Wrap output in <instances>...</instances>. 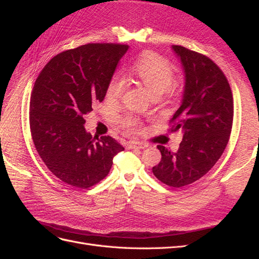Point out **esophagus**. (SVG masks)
<instances>
[{
	"mask_svg": "<svg viewBox=\"0 0 259 259\" xmlns=\"http://www.w3.org/2000/svg\"><path fill=\"white\" fill-rule=\"evenodd\" d=\"M130 149H145L147 147L146 144L144 143H139V142H135V140H133V142H128L127 144Z\"/></svg>",
	"mask_w": 259,
	"mask_h": 259,
	"instance_id": "obj_1",
	"label": "esophagus"
}]
</instances>
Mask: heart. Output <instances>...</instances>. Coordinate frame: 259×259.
Here are the masks:
<instances>
[{"mask_svg":"<svg viewBox=\"0 0 259 259\" xmlns=\"http://www.w3.org/2000/svg\"><path fill=\"white\" fill-rule=\"evenodd\" d=\"M132 72L140 80L152 96L159 95L167 91L174 79L173 70L166 61L152 53H146L132 68ZM125 89V81L122 76L114 75L107 88V96L110 99H117L122 96ZM124 126L134 131L138 126V120L127 117L123 121Z\"/></svg>","mask_w":259,"mask_h":259,"instance_id":"b5f03b06","label":"heart"}]
</instances>
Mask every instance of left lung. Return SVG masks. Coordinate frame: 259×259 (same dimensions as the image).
<instances>
[{
  "label": "left lung",
  "instance_id": "obj_1",
  "mask_svg": "<svg viewBox=\"0 0 259 259\" xmlns=\"http://www.w3.org/2000/svg\"><path fill=\"white\" fill-rule=\"evenodd\" d=\"M183 67V98L170 122V132H182L176 153L159 145L162 159L153 175L167 186L194 183L215 165L228 144L233 121V98L228 81L213 60L173 45Z\"/></svg>",
  "mask_w": 259,
  "mask_h": 259
}]
</instances>
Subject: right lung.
Segmentation results:
<instances>
[{
    "label": "right lung",
    "mask_w": 259,
    "mask_h": 259,
    "mask_svg": "<svg viewBox=\"0 0 259 259\" xmlns=\"http://www.w3.org/2000/svg\"><path fill=\"white\" fill-rule=\"evenodd\" d=\"M122 44H86L52 58L38 74L30 98V130L36 151L52 173L86 189L104 179L124 148L110 136L93 137L84 116L107 94Z\"/></svg>",
    "instance_id": "1"
}]
</instances>
